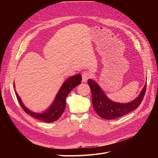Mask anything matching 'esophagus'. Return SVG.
Instances as JSON below:
<instances>
[{
  "mask_svg": "<svg viewBox=\"0 0 158 158\" xmlns=\"http://www.w3.org/2000/svg\"><path fill=\"white\" fill-rule=\"evenodd\" d=\"M91 77V74L88 72H84L82 74V79L83 82H86L87 80Z\"/></svg>",
  "mask_w": 158,
  "mask_h": 158,
  "instance_id": "1",
  "label": "esophagus"
}]
</instances>
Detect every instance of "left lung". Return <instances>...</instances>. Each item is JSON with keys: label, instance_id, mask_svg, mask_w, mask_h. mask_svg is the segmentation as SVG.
<instances>
[{"label": "left lung", "instance_id": "8db88e82", "mask_svg": "<svg viewBox=\"0 0 158 158\" xmlns=\"http://www.w3.org/2000/svg\"><path fill=\"white\" fill-rule=\"evenodd\" d=\"M92 95V104L97 113L106 120L119 118L136 110L142 102L145 95V84L139 95L134 100L127 103H120L111 101L104 92L97 82L93 79L88 80Z\"/></svg>", "mask_w": 158, "mask_h": 158}]
</instances>
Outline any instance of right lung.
<instances>
[{
	"label": "right lung",
	"mask_w": 158,
	"mask_h": 158,
	"mask_svg": "<svg viewBox=\"0 0 158 158\" xmlns=\"http://www.w3.org/2000/svg\"><path fill=\"white\" fill-rule=\"evenodd\" d=\"M81 81L82 77L81 75L79 73L70 77L66 79L63 83L61 88L58 91L51 105L45 111L41 113H36L29 110L23 104L21 98L16 93V91L15 93L21 107L26 113L41 121L48 123L52 122L60 118L65 109L66 97L75 87L81 84ZM13 85L14 88H15V83H13Z\"/></svg>",
	"instance_id": "1"
}]
</instances>
